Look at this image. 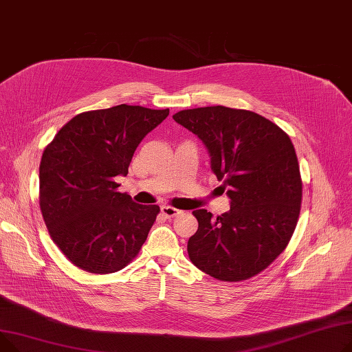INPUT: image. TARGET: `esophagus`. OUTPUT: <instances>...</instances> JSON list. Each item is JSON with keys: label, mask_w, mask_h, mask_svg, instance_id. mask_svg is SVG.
I'll list each match as a JSON object with an SVG mask.
<instances>
[{"label": "esophagus", "mask_w": 352, "mask_h": 352, "mask_svg": "<svg viewBox=\"0 0 352 352\" xmlns=\"http://www.w3.org/2000/svg\"><path fill=\"white\" fill-rule=\"evenodd\" d=\"M160 210H162V214H164V216L169 217V219L175 217L176 214L180 213V210H177L176 208H172V206H162Z\"/></svg>", "instance_id": "esophagus-1"}]
</instances>
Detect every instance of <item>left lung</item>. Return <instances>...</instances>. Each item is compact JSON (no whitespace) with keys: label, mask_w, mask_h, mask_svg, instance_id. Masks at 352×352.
Masks as SVG:
<instances>
[{"label":"left lung","mask_w":352,"mask_h":352,"mask_svg":"<svg viewBox=\"0 0 352 352\" xmlns=\"http://www.w3.org/2000/svg\"><path fill=\"white\" fill-rule=\"evenodd\" d=\"M173 119L203 142L232 201L217 219L193 212L199 229L188 241L192 263L221 281L254 277L284 252L300 216L302 183L292 139L245 109L204 107Z\"/></svg>","instance_id":"obj_1"}]
</instances>
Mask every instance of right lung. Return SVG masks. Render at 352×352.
<instances>
[{"instance_id": "right-lung-1", "label": "right lung", "mask_w": 352, "mask_h": 352, "mask_svg": "<svg viewBox=\"0 0 352 352\" xmlns=\"http://www.w3.org/2000/svg\"><path fill=\"white\" fill-rule=\"evenodd\" d=\"M169 109L122 103L72 118L39 164V208L52 241L72 264L94 274L126 267L146 241L160 209L118 192L142 139Z\"/></svg>"}]
</instances>
